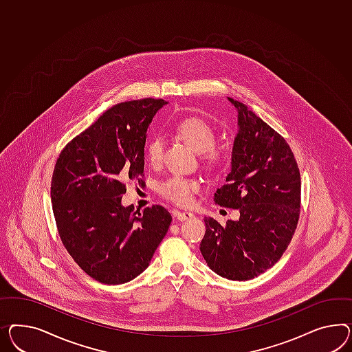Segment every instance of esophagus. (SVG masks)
I'll return each instance as SVG.
<instances>
[{"instance_id": "obj_1", "label": "esophagus", "mask_w": 352, "mask_h": 352, "mask_svg": "<svg viewBox=\"0 0 352 352\" xmlns=\"http://www.w3.org/2000/svg\"><path fill=\"white\" fill-rule=\"evenodd\" d=\"M175 218L178 219L179 221H186V220H190V219L195 218V215L192 214V212H188V211H177L175 212Z\"/></svg>"}]
</instances>
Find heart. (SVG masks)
Returning <instances> with one entry per match:
<instances>
[{
  "instance_id": "heart-1",
  "label": "heart",
  "mask_w": 352,
  "mask_h": 352,
  "mask_svg": "<svg viewBox=\"0 0 352 352\" xmlns=\"http://www.w3.org/2000/svg\"><path fill=\"white\" fill-rule=\"evenodd\" d=\"M177 132L190 148L200 153L204 166L209 171L224 170L230 162L232 152L228 147H215L217 134L214 128L199 118L186 119L177 126ZM165 141L162 134H151L144 143L146 159L152 166L160 165ZM199 190V183L193 179L171 177L159 186L162 197L177 205L186 206L192 201V195Z\"/></svg>"
}]
</instances>
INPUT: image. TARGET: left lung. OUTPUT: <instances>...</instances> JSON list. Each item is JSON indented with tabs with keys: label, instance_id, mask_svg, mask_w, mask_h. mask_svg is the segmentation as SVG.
Instances as JSON below:
<instances>
[{
	"label": "left lung",
	"instance_id": "left-lung-1",
	"mask_svg": "<svg viewBox=\"0 0 352 352\" xmlns=\"http://www.w3.org/2000/svg\"><path fill=\"white\" fill-rule=\"evenodd\" d=\"M237 110L238 131L230 171L214 201L238 209L239 219L223 227L205 218L201 254L218 276L248 280L282 257L300 217L301 177L285 138L248 106L228 97Z\"/></svg>",
	"mask_w": 352,
	"mask_h": 352
}]
</instances>
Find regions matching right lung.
I'll use <instances>...</instances> for the list:
<instances>
[{
    "label": "right lung",
    "instance_id": "obj_1",
    "mask_svg": "<svg viewBox=\"0 0 352 352\" xmlns=\"http://www.w3.org/2000/svg\"><path fill=\"white\" fill-rule=\"evenodd\" d=\"M166 104L143 98L115 104L57 159L51 202L58 234L82 270L104 285L126 283L146 270L170 226L160 205L137 214L122 204L125 182L143 183L147 129Z\"/></svg>",
    "mask_w": 352,
    "mask_h": 352
}]
</instances>
